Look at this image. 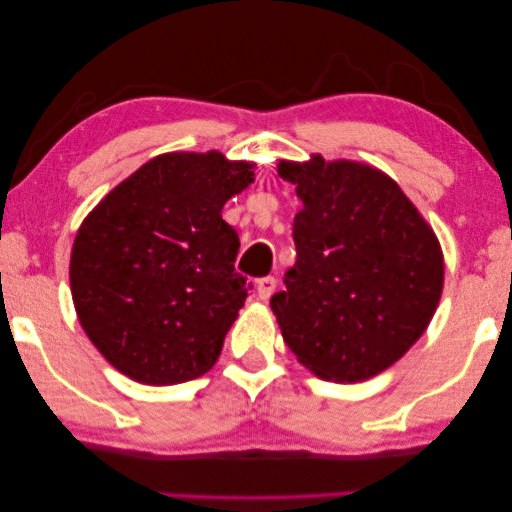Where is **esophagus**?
<instances>
[{
    "instance_id": "1",
    "label": "esophagus",
    "mask_w": 512,
    "mask_h": 512,
    "mask_svg": "<svg viewBox=\"0 0 512 512\" xmlns=\"http://www.w3.org/2000/svg\"><path fill=\"white\" fill-rule=\"evenodd\" d=\"M276 286H279V281H276L274 276H263V279L258 281V297H261L263 301H267V299L274 295Z\"/></svg>"
}]
</instances>
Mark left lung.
I'll return each instance as SVG.
<instances>
[{
  "instance_id": "1",
  "label": "left lung",
  "mask_w": 512,
  "mask_h": 512,
  "mask_svg": "<svg viewBox=\"0 0 512 512\" xmlns=\"http://www.w3.org/2000/svg\"><path fill=\"white\" fill-rule=\"evenodd\" d=\"M304 208L297 261L270 306L283 340L322 379H372L420 340L438 308L442 251L395 181L363 163H281Z\"/></svg>"
}]
</instances>
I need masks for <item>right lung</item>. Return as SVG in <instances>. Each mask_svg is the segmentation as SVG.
Returning a JSON list of instances; mask_svg holds the SVG:
<instances>
[{"label":"right lung","instance_id":"right-lung-1","mask_svg":"<svg viewBox=\"0 0 512 512\" xmlns=\"http://www.w3.org/2000/svg\"><path fill=\"white\" fill-rule=\"evenodd\" d=\"M254 181L217 152L163 154L108 192L74 238L79 322L115 370L147 385L206 374L251 283L222 208Z\"/></svg>","mask_w":512,"mask_h":512}]
</instances>
